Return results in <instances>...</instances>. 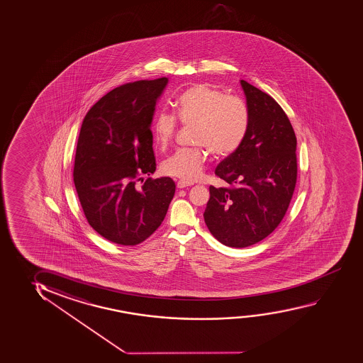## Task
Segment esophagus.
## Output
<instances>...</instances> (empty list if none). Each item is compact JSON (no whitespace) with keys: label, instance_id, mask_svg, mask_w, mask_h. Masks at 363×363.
Wrapping results in <instances>:
<instances>
[{"label":"esophagus","instance_id":"obj_1","mask_svg":"<svg viewBox=\"0 0 363 363\" xmlns=\"http://www.w3.org/2000/svg\"><path fill=\"white\" fill-rule=\"evenodd\" d=\"M190 185H193V184L188 183V182H184V180H179V182L177 183V186L179 189L188 188Z\"/></svg>","mask_w":363,"mask_h":363}]
</instances>
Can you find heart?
Instances as JSON below:
<instances>
[{"label": "heart", "instance_id": "heart-1", "mask_svg": "<svg viewBox=\"0 0 363 363\" xmlns=\"http://www.w3.org/2000/svg\"><path fill=\"white\" fill-rule=\"evenodd\" d=\"M177 117L183 125L194 126L193 142L200 147L179 148L162 164L163 173L184 182L196 179L208 158V148L216 157L235 153L246 137L250 113L246 104L236 96L208 84H196L180 94L175 102ZM177 118L160 111L152 123L155 145L165 148L177 130Z\"/></svg>", "mask_w": 363, "mask_h": 363}]
</instances>
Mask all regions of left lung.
<instances>
[{"label":"left lung","instance_id":"8db88e82","mask_svg":"<svg viewBox=\"0 0 363 363\" xmlns=\"http://www.w3.org/2000/svg\"><path fill=\"white\" fill-rule=\"evenodd\" d=\"M250 123L240 148L215 174L231 188L210 186L203 213L208 231L223 245L252 246L284 218L296 184V137L289 118L266 92L241 80Z\"/></svg>","mask_w":363,"mask_h":363}]
</instances>
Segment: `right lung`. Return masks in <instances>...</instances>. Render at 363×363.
<instances>
[{
  "instance_id": "obj_1",
  "label": "right lung",
  "mask_w": 363,
  "mask_h": 363,
  "mask_svg": "<svg viewBox=\"0 0 363 363\" xmlns=\"http://www.w3.org/2000/svg\"><path fill=\"white\" fill-rule=\"evenodd\" d=\"M168 79L113 89L89 110L79 135L74 184L87 223L108 241L135 246L163 223L175 183L155 172L150 125ZM140 181V187L136 182Z\"/></svg>"
}]
</instances>
